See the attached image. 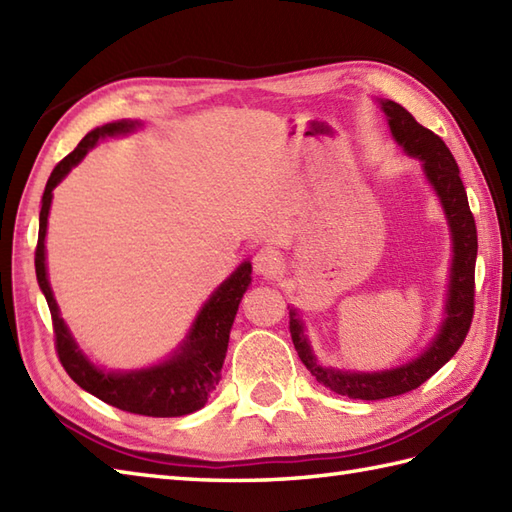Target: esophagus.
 <instances>
[{
    "label": "esophagus",
    "mask_w": 512,
    "mask_h": 512,
    "mask_svg": "<svg viewBox=\"0 0 512 512\" xmlns=\"http://www.w3.org/2000/svg\"><path fill=\"white\" fill-rule=\"evenodd\" d=\"M253 268L257 275H262L266 279L277 277V273L281 270L279 250H275L273 246H264L262 250H257V255L253 257Z\"/></svg>",
    "instance_id": "obj_1"
}]
</instances>
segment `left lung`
Listing matches in <instances>:
<instances>
[{"mask_svg": "<svg viewBox=\"0 0 512 512\" xmlns=\"http://www.w3.org/2000/svg\"><path fill=\"white\" fill-rule=\"evenodd\" d=\"M383 110L389 118L391 134L396 143L424 162L433 189L440 195L444 213L449 217V226L453 233V268H451V288L447 303V319L436 341L429 350L409 365L376 374H350L339 369H328L317 365L308 339L303 336V328L297 319V312L290 310V336L295 343L299 358L317 376L323 387L339 396L354 400H383L391 396L407 394V391L420 387L429 380L438 369L449 363L453 354L460 350L466 334L471 330L473 312H475V257H477V228L475 217L469 209V198L460 178L458 162H455L444 140L433 134L431 129L422 127L405 107L394 101H383Z\"/></svg>", "mask_w": 512, "mask_h": 512, "instance_id": "1", "label": "left lung"}]
</instances>
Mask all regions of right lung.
<instances>
[{
  "instance_id": "1",
  "label": "right lung",
  "mask_w": 512,
  "mask_h": 512,
  "mask_svg": "<svg viewBox=\"0 0 512 512\" xmlns=\"http://www.w3.org/2000/svg\"><path fill=\"white\" fill-rule=\"evenodd\" d=\"M134 127L136 123L132 121H116L103 127H96L94 132H90L79 145H76L72 154L65 156L59 165L52 169L46 191H43L41 198L35 270L39 288L43 290V295H46L50 308L54 350H57L63 369L68 372L74 383L116 409L151 418H178L202 409L206 405V400L211 398L215 385L220 383V372L228 347V334H231V325L237 314L239 301H242L244 292L250 284V270H253L250 264L244 262L220 288H217L215 295L198 314L187 341H184L176 356H171L169 361L162 365L129 374H107L103 369L94 367L88 358L81 354L68 328H65L63 319L59 317L57 301L52 297V290L46 277V246H43V239H46L52 189L57 187L61 178L76 165V162L88 154V149L96 145V140L103 136L125 134Z\"/></svg>"
}]
</instances>
